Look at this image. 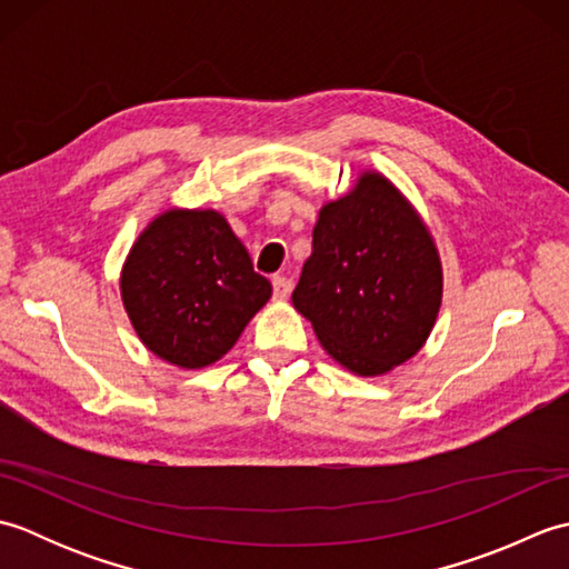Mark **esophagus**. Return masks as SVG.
<instances>
[{"label": "esophagus", "mask_w": 569, "mask_h": 569, "mask_svg": "<svg viewBox=\"0 0 569 569\" xmlns=\"http://www.w3.org/2000/svg\"><path fill=\"white\" fill-rule=\"evenodd\" d=\"M291 291H293L291 278L273 276V298H276V300H286L288 296H291Z\"/></svg>", "instance_id": "1"}]
</instances>
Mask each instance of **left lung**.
Listing matches in <instances>:
<instances>
[{
  "mask_svg": "<svg viewBox=\"0 0 569 569\" xmlns=\"http://www.w3.org/2000/svg\"><path fill=\"white\" fill-rule=\"evenodd\" d=\"M320 345L357 377H381L416 357L442 306V261L428 224L379 171H361L328 200L293 291Z\"/></svg>",
  "mask_w": 569,
  "mask_h": 569,
  "instance_id": "1",
  "label": "left lung"
}]
</instances>
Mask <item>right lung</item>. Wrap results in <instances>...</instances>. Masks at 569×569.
<instances>
[{
    "label": "right lung",
    "instance_id": "add662e5",
    "mask_svg": "<svg viewBox=\"0 0 569 569\" xmlns=\"http://www.w3.org/2000/svg\"><path fill=\"white\" fill-rule=\"evenodd\" d=\"M119 291L149 352L180 369H202L234 347L273 288L253 271L224 214L171 208L131 244Z\"/></svg>",
    "mask_w": 569,
    "mask_h": 569
}]
</instances>
